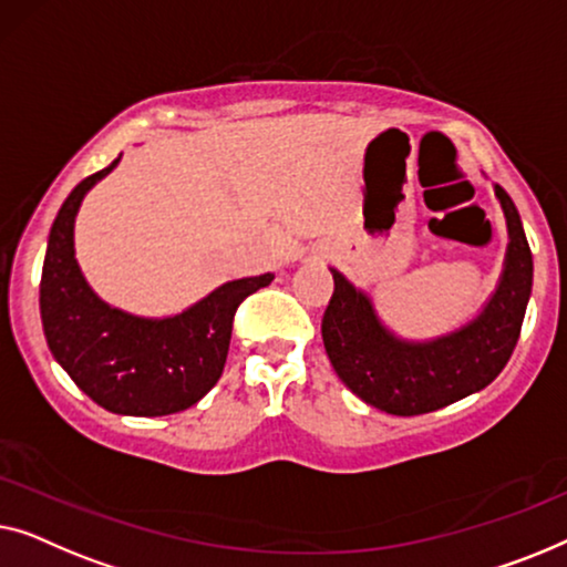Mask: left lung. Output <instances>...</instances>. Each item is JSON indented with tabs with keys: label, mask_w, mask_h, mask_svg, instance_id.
<instances>
[{
	"label": "left lung",
	"mask_w": 567,
	"mask_h": 567,
	"mask_svg": "<svg viewBox=\"0 0 567 567\" xmlns=\"http://www.w3.org/2000/svg\"><path fill=\"white\" fill-rule=\"evenodd\" d=\"M508 226L504 272L481 313L436 339L409 341L380 321L370 295L333 275V295L323 313L326 354L357 398L393 416H419L491 385L519 341L532 295V251L519 210L496 185Z\"/></svg>",
	"instance_id": "obj_1"
}]
</instances>
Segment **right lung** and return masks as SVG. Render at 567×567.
Listing matches in <instances>:
<instances>
[{
  "label": "right lung",
  "mask_w": 567,
  "mask_h": 567,
  "mask_svg": "<svg viewBox=\"0 0 567 567\" xmlns=\"http://www.w3.org/2000/svg\"><path fill=\"white\" fill-rule=\"evenodd\" d=\"M121 156L71 189L55 215L41 277V318L51 354L102 409L121 416L185 411L220 380L236 308L275 275L220 285L166 318H143L107 306L84 280L74 257V220L84 195Z\"/></svg>",
  "instance_id": "obj_1"
}]
</instances>
